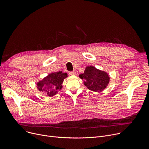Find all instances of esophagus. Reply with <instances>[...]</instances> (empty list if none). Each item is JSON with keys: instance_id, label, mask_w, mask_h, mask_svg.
<instances>
[{"instance_id": "34e87169", "label": "esophagus", "mask_w": 149, "mask_h": 149, "mask_svg": "<svg viewBox=\"0 0 149 149\" xmlns=\"http://www.w3.org/2000/svg\"><path fill=\"white\" fill-rule=\"evenodd\" d=\"M70 75H75V74H76V72H75V71H71V72H70Z\"/></svg>"}]
</instances>
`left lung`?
Here are the masks:
<instances>
[{"label":"left lung","instance_id":"1","mask_svg":"<svg viewBox=\"0 0 149 149\" xmlns=\"http://www.w3.org/2000/svg\"><path fill=\"white\" fill-rule=\"evenodd\" d=\"M79 77L85 81L84 85L93 91L100 92L106 88L109 82L110 77L105 72L96 69L95 67H87L84 72Z\"/></svg>","mask_w":149,"mask_h":149}]
</instances>
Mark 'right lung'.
<instances>
[{
	"label": "right lung",
	"mask_w": 149,
	"mask_h": 149,
	"mask_svg": "<svg viewBox=\"0 0 149 149\" xmlns=\"http://www.w3.org/2000/svg\"><path fill=\"white\" fill-rule=\"evenodd\" d=\"M67 77V73H63L62 71L50 74L37 84L38 88L39 91L45 93L48 96H53L61 89V84Z\"/></svg>",
	"instance_id": "1"
}]
</instances>
